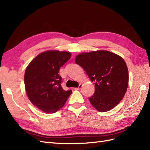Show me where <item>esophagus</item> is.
Returning a JSON list of instances; mask_svg holds the SVG:
<instances>
[{"instance_id": "34e87169", "label": "esophagus", "mask_w": 150, "mask_h": 150, "mask_svg": "<svg viewBox=\"0 0 150 150\" xmlns=\"http://www.w3.org/2000/svg\"><path fill=\"white\" fill-rule=\"evenodd\" d=\"M82 84H80V85L79 86V87H78L75 88V90H80V89H81V88H82Z\"/></svg>"}]
</instances>
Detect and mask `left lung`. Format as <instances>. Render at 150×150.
Here are the masks:
<instances>
[{
  "mask_svg": "<svg viewBox=\"0 0 150 150\" xmlns=\"http://www.w3.org/2000/svg\"><path fill=\"white\" fill-rule=\"evenodd\" d=\"M75 63L94 82V94L89 100L96 109L108 112L120 102L129 82L128 69L122 57L108 51H92L76 56Z\"/></svg>",
  "mask_w": 150,
  "mask_h": 150,
  "instance_id": "obj_1",
  "label": "left lung"
}]
</instances>
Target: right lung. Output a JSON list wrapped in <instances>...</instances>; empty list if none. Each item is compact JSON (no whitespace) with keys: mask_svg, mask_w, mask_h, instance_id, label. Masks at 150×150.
Segmentation results:
<instances>
[{"mask_svg":"<svg viewBox=\"0 0 150 150\" xmlns=\"http://www.w3.org/2000/svg\"><path fill=\"white\" fill-rule=\"evenodd\" d=\"M70 57V52L67 51H45L35 57L26 69L25 86L28 99L44 112H56L71 94V90H63L59 74L60 68Z\"/></svg>","mask_w":150,"mask_h":150,"instance_id":"add662e5","label":"right lung"}]
</instances>
